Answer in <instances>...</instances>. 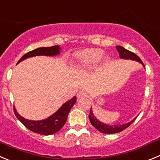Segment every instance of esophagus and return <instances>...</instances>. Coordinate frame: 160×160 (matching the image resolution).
I'll return each mask as SVG.
<instances>
[{"instance_id": "1", "label": "esophagus", "mask_w": 160, "mask_h": 160, "mask_svg": "<svg viewBox=\"0 0 160 160\" xmlns=\"http://www.w3.org/2000/svg\"><path fill=\"white\" fill-rule=\"evenodd\" d=\"M87 95V92H85V91H80V92L77 93V98H83V97H86Z\"/></svg>"}]
</instances>
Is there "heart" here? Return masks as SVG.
Masks as SVG:
<instances>
[{"label":"heart","instance_id":"obj_1","mask_svg":"<svg viewBox=\"0 0 160 160\" xmlns=\"http://www.w3.org/2000/svg\"><path fill=\"white\" fill-rule=\"evenodd\" d=\"M104 50L101 49H86L77 52L74 56L76 67L80 72H87L95 68L99 65L104 56ZM106 63L110 62V56H105Z\"/></svg>","mask_w":160,"mask_h":160}]
</instances>
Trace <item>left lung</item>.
Returning a JSON list of instances; mask_svg holds the SVG:
<instances>
[{
	"mask_svg": "<svg viewBox=\"0 0 160 160\" xmlns=\"http://www.w3.org/2000/svg\"><path fill=\"white\" fill-rule=\"evenodd\" d=\"M117 50L119 53V56H120L121 59H125V60H132V61H136V62L141 63L143 65L144 68L145 66L143 64L142 61L140 59L138 56L132 52L129 51V50H126L124 47L121 46H117ZM89 120H90L91 123L93 125L94 127L98 130L99 132H102V133L106 134H112V133H117V132H122L124 129H126L127 127H129V125L132 123V122L135 121V119L137 118V117L134 118L132 121H130L129 122H127L125 124H122V125H108V124H106L102 122L101 121L98 120L94 114L93 111H92V108H91L90 110V114H89Z\"/></svg>",
	"mask_w": 160,
	"mask_h": 160,
	"instance_id": "left-lung-1",
	"label": "left lung"
}]
</instances>
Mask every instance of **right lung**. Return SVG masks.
I'll return each mask as SVG.
<instances>
[{
    "instance_id": "add662e5",
    "label": "right lung",
    "mask_w": 160,
    "mask_h": 160,
    "mask_svg": "<svg viewBox=\"0 0 160 160\" xmlns=\"http://www.w3.org/2000/svg\"><path fill=\"white\" fill-rule=\"evenodd\" d=\"M61 51H62V48L60 47V46H51V47H40V48L35 49V50L28 52L26 54L23 55L19 60L17 64L28 59V58H32V57L57 56V55H59L61 53ZM76 102H77V97L74 96L71 99L65 102L52 115L46 118L42 119V120L34 121L24 118L20 114H18L17 110L15 107L14 113L19 122H21L29 130L36 132V133L41 134V135H52V134H54L55 132H58L63 127L64 125L66 122L67 118H68V113H69L70 110L73 107V105L76 103Z\"/></svg>"
}]
</instances>
